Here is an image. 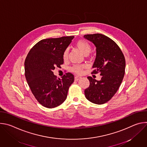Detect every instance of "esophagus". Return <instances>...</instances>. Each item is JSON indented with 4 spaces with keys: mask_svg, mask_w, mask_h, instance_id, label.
Returning <instances> with one entry per match:
<instances>
[{
    "mask_svg": "<svg viewBox=\"0 0 147 147\" xmlns=\"http://www.w3.org/2000/svg\"><path fill=\"white\" fill-rule=\"evenodd\" d=\"M81 78V77H79V76H76V77H74V80H75V81H78V80H80Z\"/></svg>",
    "mask_w": 147,
    "mask_h": 147,
    "instance_id": "34e87169",
    "label": "esophagus"
}]
</instances>
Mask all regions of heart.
<instances>
[{"mask_svg": "<svg viewBox=\"0 0 147 147\" xmlns=\"http://www.w3.org/2000/svg\"><path fill=\"white\" fill-rule=\"evenodd\" d=\"M76 47L85 56L88 55L91 51V45L87 42L85 40H80L77 41L76 44ZM68 55L69 52L67 50H66L64 52L63 54V58L65 60L67 59ZM84 67V66L82 65H74L71 68V71L76 74H80L82 73Z\"/></svg>", "mask_w": 147, "mask_h": 147, "instance_id": "heart-1", "label": "heart"}]
</instances>
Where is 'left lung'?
Wrapping results in <instances>:
<instances>
[{
  "label": "left lung",
  "mask_w": 147,
  "mask_h": 147,
  "mask_svg": "<svg viewBox=\"0 0 147 147\" xmlns=\"http://www.w3.org/2000/svg\"><path fill=\"white\" fill-rule=\"evenodd\" d=\"M84 37L96 47L93 73L100 72L102 76L99 81L87 77L90 84L84 91L85 96L94 103L103 104L114 96L121 84L125 73V58L118 45L109 37L101 34Z\"/></svg>",
  "instance_id": "8db88e82"
}]
</instances>
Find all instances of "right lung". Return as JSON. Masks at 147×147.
Wrapping results in <instances>:
<instances>
[{"mask_svg":"<svg viewBox=\"0 0 147 147\" xmlns=\"http://www.w3.org/2000/svg\"><path fill=\"white\" fill-rule=\"evenodd\" d=\"M74 36L39 41L30 51L24 62L25 76L35 98L42 105L53 108L66 99L74 76L67 73L56 78L53 70L63 63V54Z\"/></svg>","mask_w":147,"mask_h":147,"instance_id":"right-lung-1","label":"right lung"}]
</instances>
